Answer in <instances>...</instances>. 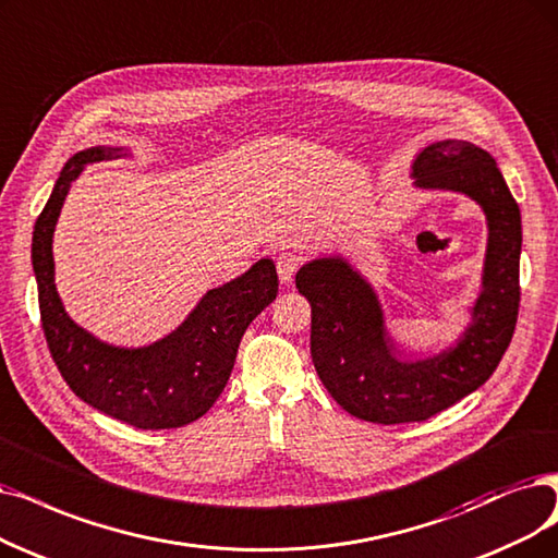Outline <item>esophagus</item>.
I'll return each instance as SVG.
<instances>
[{"label": "esophagus", "instance_id": "34e87169", "mask_svg": "<svg viewBox=\"0 0 558 558\" xmlns=\"http://www.w3.org/2000/svg\"><path fill=\"white\" fill-rule=\"evenodd\" d=\"M302 265V256L298 252H281L277 256V272H279V279L281 283H288L293 281L298 267Z\"/></svg>", "mask_w": 558, "mask_h": 558}]
</instances>
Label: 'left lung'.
Segmentation results:
<instances>
[{
    "label": "left lung",
    "mask_w": 558,
    "mask_h": 558,
    "mask_svg": "<svg viewBox=\"0 0 558 558\" xmlns=\"http://www.w3.org/2000/svg\"><path fill=\"white\" fill-rule=\"evenodd\" d=\"M412 178L421 190L470 196L487 219L481 293L456 345L403 360L373 286L343 256L308 260L295 277L311 304V356L320 383L348 414L385 426L426 421L485 385L520 308L522 217L493 155L462 140L435 142L416 155Z\"/></svg>",
    "instance_id": "obj_1"
}]
</instances>
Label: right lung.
Segmentation results:
<instances>
[{"label": "right lung", "mask_w": 558, "mask_h": 558, "mask_svg": "<svg viewBox=\"0 0 558 558\" xmlns=\"http://www.w3.org/2000/svg\"><path fill=\"white\" fill-rule=\"evenodd\" d=\"M123 148L94 146L61 169L32 240L40 323L61 377L84 403L142 430L181 428L204 416L225 391L244 329L277 298V270L260 258L242 277L213 288L165 339L144 348L109 345L65 314L54 286L52 235L71 183L92 162Z\"/></svg>", "instance_id": "obj_1"}]
</instances>
